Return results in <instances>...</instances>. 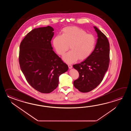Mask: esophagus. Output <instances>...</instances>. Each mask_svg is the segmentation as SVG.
I'll use <instances>...</instances> for the list:
<instances>
[{
	"instance_id": "1",
	"label": "esophagus",
	"mask_w": 131,
	"mask_h": 131,
	"mask_svg": "<svg viewBox=\"0 0 131 131\" xmlns=\"http://www.w3.org/2000/svg\"><path fill=\"white\" fill-rule=\"evenodd\" d=\"M68 67H69V68L70 69H72V66L71 64H68Z\"/></svg>"
}]
</instances>
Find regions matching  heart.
<instances>
[{
  "label": "heart",
  "mask_w": 131,
  "mask_h": 131,
  "mask_svg": "<svg viewBox=\"0 0 131 131\" xmlns=\"http://www.w3.org/2000/svg\"><path fill=\"white\" fill-rule=\"evenodd\" d=\"M95 43V36L77 27L64 28L62 36H57L53 39V46L60 55L64 54L70 45L71 50L63 57V60L69 64L78 59L83 60L87 59L94 50Z\"/></svg>",
  "instance_id": "b5f03b06"
}]
</instances>
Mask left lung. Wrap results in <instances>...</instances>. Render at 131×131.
<instances>
[{
	"label": "left lung",
	"instance_id": "8db88e82",
	"mask_svg": "<svg viewBox=\"0 0 131 131\" xmlns=\"http://www.w3.org/2000/svg\"><path fill=\"white\" fill-rule=\"evenodd\" d=\"M98 38L95 49L83 61L74 64L73 67L79 73V77L73 85L79 91L89 92L101 83L109 68L110 44L105 35L94 26Z\"/></svg>",
	"mask_w": 131,
	"mask_h": 131
}]
</instances>
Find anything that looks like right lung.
Wrapping results in <instances>:
<instances>
[{
    "mask_svg": "<svg viewBox=\"0 0 131 131\" xmlns=\"http://www.w3.org/2000/svg\"><path fill=\"white\" fill-rule=\"evenodd\" d=\"M54 29L48 26L27 34L20 46L19 63L26 80L34 89L50 93L58 86L59 77L68 67L53 50Z\"/></svg>",
    "mask_w": 131,
    "mask_h": 131,
    "instance_id": "add662e5",
    "label": "right lung"
}]
</instances>
